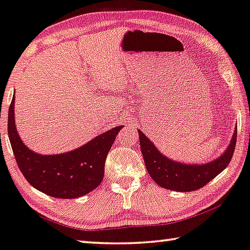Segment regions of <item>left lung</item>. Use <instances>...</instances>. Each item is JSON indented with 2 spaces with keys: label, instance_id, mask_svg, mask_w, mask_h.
<instances>
[{
  "label": "left lung",
  "instance_id": "1",
  "mask_svg": "<svg viewBox=\"0 0 250 250\" xmlns=\"http://www.w3.org/2000/svg\"><path fill=\"white\" fill-rule=\"evenodd\" d=\"M138 132L148 174L161 188L176 192L195 191L213 180L231 161L237 140V128H234L228 147L219 157L208 163L189 164L167 157L141 130Z\"/></svg>",
  "mask_w": 250,
  "mask_h": 250
}]
</instances>
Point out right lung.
Here are the masks:
<instances>
[{
  "label": "right lung",
  "mask_w": 250,
  "mask_h": 250,
  "mask_svg": "<svg viewBox=\"0 0 250 250\" xmlns=\"http://www.w3.org/2000/svg\"><path fill=\"white\" fill-rule=\"evenodd\" d=\"M14 102L9 107L7 133L19 168L33 188L56 199H76L101 184L107 152L124 125H118L93 138L74 150L43 155L24 145L19 135Z\"/></svg>",
  "instance_id": "obj_1"
}]
</instances>
